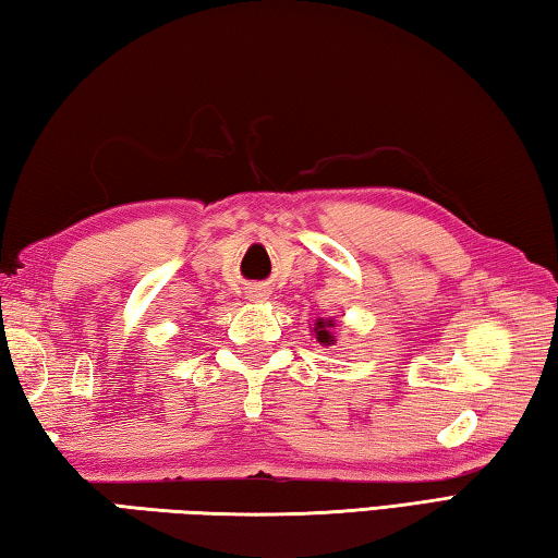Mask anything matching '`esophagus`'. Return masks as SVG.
Instances as JSON below:
<instances>
[{
  "instance_id": "obj_1",
  "label": "esophagus",
  "mask_w": 558,
  "mask_h": 558,
  "mask_svg": "<svg viewBox=\"0 0 558 558\" xmlns=\"http://www.w3.org/2000/svg\"><path fill=\"white\" fill-rule=\"evenodd\" d=\"M270 295V292L263 288V286H253L251 290H248V298L251 300H256V302H260V300H266Z\"/></svg>"
}]
</instances>
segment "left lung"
<instances>
[{"mask_svg":"<svg viewBox=\"0 0 558 558\" xmlns=\"http://www.w3.org/2000/svg\"><path fill=\"white\" fill-rule=\"evenodd\" d=\"M327 327H332V323H317V327H315V332H317V342H323V344H332V342H335V337L327 332Z\"/></svg>","mask_w":558,"mask_h":558,"instance_id":"obj_1","label":"left lung"}]
</instances>
